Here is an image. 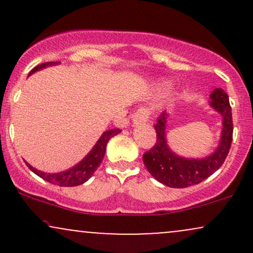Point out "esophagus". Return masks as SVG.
<instances>
[{"mask_svg": "<svg viewBox=\"0 0 253 253\" xmlns=\"http://www.w3.org/2000/svg\"><path fill=\"white\" fill-rule=\"evenodd\" d=\"M149 120V110L146 108H139L133 115V124L141 125Z\"/></svg>", "mask_w": 253, "mask_h": 253, "instance_id": "34e87169", "label": "esophagus"}]
</instances>
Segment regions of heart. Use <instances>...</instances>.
<instances>
[{
	"label": "heart",
	"mask_w": 253,
	"mask_h": 253,
	"mask_svg": "<svg viewBox=\"0 0 253 253\" xmlns=\"http://www.w3.org/2000/svg\"><path fill=\"white\" fill-rule=\"evenodd\" d=\"M162 86H163V88H167V86H169V82H167V81H165V82L162 83Z\"/></svg>",
	"instance_id": "b5f03b06"
}]
</instances>
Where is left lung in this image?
Instances as JSON below:
<instances>
[{
	"instance_id": "obj_1",
	"label": "left lung",
	"mask_w": 253,
	"mask_h": 253,
	"mask_svg": "<svg viewBox=\"0 0 253 253\" xmlns=\"http://www.w3.org/2000/svg\"><path fill=\"white\" fill-rule=\"evenodd\" d=\"M210 97V106L222 118L219 145L210 156L203 158H185L176 155L167 140V121L169 114L163 112L157 119L155 125L157 141L152 149L144 153L143 161L147 171L158 182L170 188H187L207 179L223 164L233 136L232 109L228 95L221 88L214 89Z\"/></svg>"
}]
</instances>
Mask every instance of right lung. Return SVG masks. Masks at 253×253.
<instances>
[{
	"instance_id": "right-lung-1",
	"label": "right lung",
	"mask_w": 253,
	"mask_h": 253,
	"mask_svg": "<svg viewBox=\"0 0 253 253\" xmlns=\"http://www.w3.org/2000/svg\"><path fill=\"white\" fill-rule=\"evenodd\" d=\"M58 64H60V62H47L40 64V65L32 69L30 74H28V76L33 75L34 72L42 70V69L48 68V66L58 65ZM120 132L121 129L119 128L108 129L106 130V132H103L102 135H101L100 139L97 140V143L94 145V147L90 150V152L84 157L80 163L74 165L70 169L62 171V172L47 173L36 169V168L32 167L31 164H28L27 162H26V164H27L30 170L33 171L36 175L42 177V179H45V181H47L48 183H52V184L59 185V187H76V185H81L83 184L84 182L88 181L90 177L94 175V172L97 170V168L100 167L101 162H102L104 157V153H106V147L109 139L119 134Z\"/></svg>"
}]
</instances>
